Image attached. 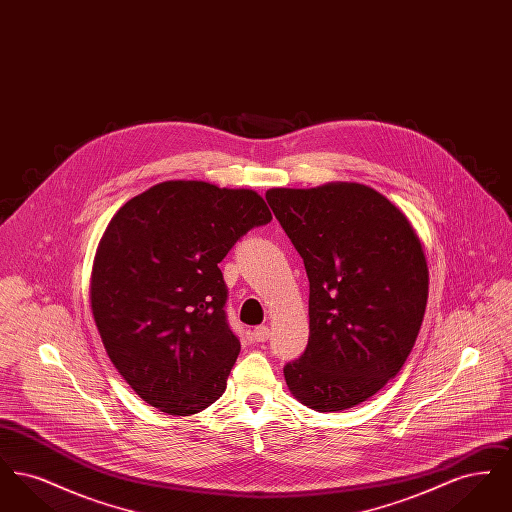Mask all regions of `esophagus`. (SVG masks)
Masks as SVG:
<instances>
[{"label":"esophagus","mask_w":512,"mask_h":512,"mask_svg":"<svg viewBox=\"0 0 512 512\" xmlns=\"http://www.w3.org/2000/svg\"><path fill=\"white\" fill-rule=\"evenodd\" d=\"M268 336H270L268 326H257V328H253V332H251V338L255 341H267Z\"/></svg>","instance_id":"34e87169"}]
</instances>
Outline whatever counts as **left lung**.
I'll return each mask as SVG.
<instances>
[{"instance_id":"left-lung-1","label":"left lung","mask_w":512,"mask_h":512,"mask_svg":"<svg viewBox=\"0 0 512 512\" xmlns=\"http://www.w3.org/2000/svg\"><path fill=\"white\" fill-rule=\"evenodd\" d=\"M267 201L309 278V343L284 366L293 397L351 409L405 365L428 301V265L405 213L357 182L272 188Z\"/></svg>"}]
</instances>
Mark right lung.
<instances>
[{
    "instance_id": "obj_1",
    "label": "right lung",
    "mask_w": 512,
    "mask_h": 512,
    "mask_svg": "<svg viewBox=\"0 0 512 512\" xmlns=\"http://www.w3.org/2000/svg\"><path fill=\"white\" fill-rule=\"evenodd\" d=\"M270 220L253 190L167 180L126 201L107 224L90 307L111 363L151 407L190 416L226 390L240 341L226 324L219 263Z\"/></svg>"
}]
</instances>
